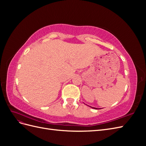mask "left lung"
Masks as SVG:
<instances>
[{"label": "left lung", "instance_id": "8db88e82", "mask_svg": "<svg viewBox=\"0 0 146 146\" xmlns=\"http://www.w3.org/2000/svg\"><path fill=\"white\" fill-rule=\"evenodd\" d=\"M91 107V108H94V109H96V110H97V109H98V110H99V109H101V108H95V107Z\"/></svg>", "mask_w": 146, "mask_h": 146}]
</instances>
